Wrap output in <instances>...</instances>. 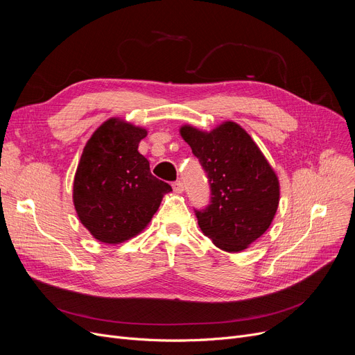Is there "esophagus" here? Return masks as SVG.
<instances>
[{
	"label": "esophagus",
	"instance_id": "34e87169",
	"mask_svg": "<svg viewBox=\"0 0 355 355\" xmlns=\"http://www.w3.org/2000/svg\"><path fill=\"white\" fill-rule=\"evenodd\" d=\"M173 190L175 191V193H178V194H181L182 191H184V184H182V181H180V180H177L175 182H173Z\"/></svg>",
	"mask_w": 355,
	"mask_h": 355
}]
</instances>
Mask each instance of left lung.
I'll return each instance as SVG.
<instances>
[{
    "label": "left lung",
    "mask_w": 355,
    "mask_h": 355,
    "mask_svg": "<svg viewBox=\"0 0 355 355\" xmlns=\"http://www.w3.org/2000/svg\"><path fill=\"white\" fill-rule=\"evenodd\" d=\"M207 174L211 200L196 210L204 236L225 252L248 249L270 226L279 206V180L246 130L226 121L210 132L180 128Z\"/></svg>",
    "instance_id": "8db88e82"
}]
</instances>
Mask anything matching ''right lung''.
<instances>
[{"mask_svg":"<svg viewBox=\"0 0 355 355\" xmlns=\"http://www.w3.org/2000/svg\"><path fill=\"white\" fill-rule=\"evenodd\" d=\"M146 129L119 118L103 122L86 142L73 181L82 225L102 243L119 245L139 234L173 189L149 171L138 153Z\"/></svg>","mask_w":355,"mask_h":355,"instance_id":"add662e5","label":"right lung"}]
</instances>
